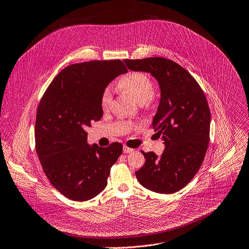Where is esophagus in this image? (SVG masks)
Masks as SVG:
<instances>
[{"mask_svg":"<svg viewBox=\"0 0 249 249\" xmlns=\"http://www.w3.org/2000/svg\"><path fill=\"white\" fill-rule=\"evenodd\" d=\"M123 152L124 153H132V152H134V150L132 149V148H129V147H127V146H124L123 147Z\"/></svg>","mask_w":249,"mask_h":249,"instance_id":"esophagus-1","label":"esophagus"}]
</instances>
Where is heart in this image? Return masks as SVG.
Segmentation results:
<instances>
[{
  "label": "heart",
  "mask_w": 249,
  "mask_h": 249,
  "mask_svg": "<svg viewBox=\"0 0 249 249\" xmlns=\"http://www.w3.org/2000/svg\"><path fill=\"white\" fill-rule=\"evenodd\" d=\"M117 86L125 93L132 96L140 104L148 102L154 95V85L151 79L142 72L130 71L121 76L117 82ZM112 99L109 88L104 89L100 96V106L102 109L108 108Z\"/></svg>",
  "instance_id": "obj_1"
}]
</instances>
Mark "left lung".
<instances>
[{
	"mask_svg": "<svg viewBox=\"0 0 249 249\" xmlns=\"http://www.w3.org/2000/svg\"><path fill=\"white\" fill-rule=\"evenodd\" d=\"M124 62L131 71L151 73L161 90L153 127L165 150L160 157L143 152L146 162L135 174L152 192L176 193L191 182L205 159L211 126L207 98L196 79L173 60L148 57Z\"/></svg>",
	"mask_w": 249,
	"mask_h": 249,
	"instance_id": "8db88e82",
	"label": "left lung"
}]
</instances>
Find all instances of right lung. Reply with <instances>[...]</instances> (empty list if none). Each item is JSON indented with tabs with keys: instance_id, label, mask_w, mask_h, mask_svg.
<instances>
[{
	"instance_id": "right-lung-1",
	"label": "right lung",
	"mask_w": 249,
	"mask_h": 249,
	"mask_svg": "<svg viewBox=\"0 0 249 249\" xmlns=\"http://www.w3.org/2000/svg\"><path fill=\"white\" fill-rule=\"evenodd\" d=\"M128 71L119 60H93L65 67L52 81L37 107L36 150L44 174L63 196L91 199L107 186L123 146L87 144L85 129L103 115L100 96Z\"/></svg>"
}]
</instances>
